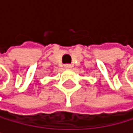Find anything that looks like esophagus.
<instances>
[{
  "instance_id": "34e87169",
  "label": "esophagus",
  "mask_w": 133,
  "mask_h": 133,
  "mask_svg": "<svg viewBox=\"0 0 133 133\" xmlns=\"http://www.w3.org/2000/svg\"><path fill=\"white\" fill-rule=\"evenodd\" d=\"M71 67H72V66L70 65V64H66V65H65V68H66V69H71Z\"/></svg>"
}]
</instances>
